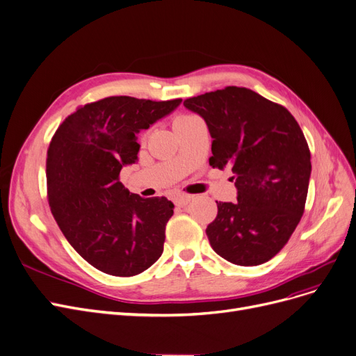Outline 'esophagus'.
Wrapping results in <instances>:
<instances>
[{
  "mask_svg": "<svg viewBox=\"0 0 356 356\" xmlns=\"http://www.w3.org/2000/svg\"><path fill=\"white\" fill-rule=\"evenodd\" d=\"M191 199H192L191 195H176L175 199H173V202L177 207H186L191 202Z\"/></svg>",
  "mask_w": 356,
  "mask_h": 356,
  "instance_id": "1",
  "label": "esophagus"
}]
</instances>
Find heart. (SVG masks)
Listing matches in <instances>:
<instances>
[{"label":"heart","instance_id":"1","mask_svg":"<svg viewBox=\"0 0 356 356\" xmlns=\"http://www.w3.org/2000/svg\"><path fill=\"white\" fill-rule=\"evenodd\" d=\"M192 119H196V116H192V115H180V116H177V118L175 119V128L184 125V123L191 122Z\"/></svg>","mask_w":356,"mask_h":356}]
</instances>
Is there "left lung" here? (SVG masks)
Instances as JSON below:
<instances>
[{"label":"left lung","instance_id":"left-lung-1","mask_svg":"<svg viewBox=\"0 0 356 356\" xmlns=\"http://www.w3.org/2000/svg\"><path fill=\"white\" fill-rule=\"evenodd\" d=\"M212 136L209 165L231 167L237 202H216L211 247L240 266L270 260L304 213L312 156L298 122L284 106L229 86L183 102Z\"/></svg>","mask_w":356,"mask_h":356}]
</instances>
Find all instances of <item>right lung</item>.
Returning <instances> with one entry per match:
<instances>
[{
  "instance_id": "1",
  "label": "right lung",
  "mask_w": 356,
  "mask_h": 356,
  "mask_svg": "<svg viewBox=\"0 0 356 356\" xmlns=\"http://www.w3.org/2000/svg\"><path fill=\"white\" fill-rule=\"evenodd\" d=\"M180 103L106 97L79 107L52 138L46 159L52 215L75 252L104 273L138 275L163 253L175 205L131 193L119 173L138 160L136 134Z\"/></svg>"
}]
</instances>
